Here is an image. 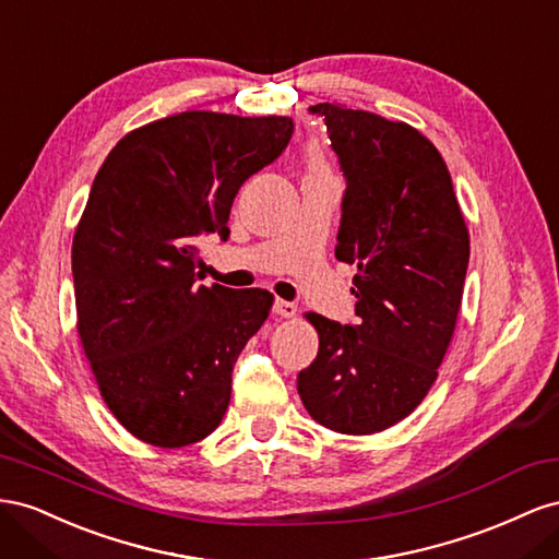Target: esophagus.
<instances>
[{
  "label": "esophagus",
  "mask_w": 559,
  "mask_h": 559,
  "mask_svg": "<svg viewBox=\"0 0 559 559\" xmlns=\"http://www.w3.org/2000/svg\"><path fill=\"white\" fill-rule=\"evenodd\" d=\"M274 313L281 318H295L297 316V307L293 301H285V299H276L274 301Z\"/></svg>",
  "instance_id": "esophagus-1"
}]
</instances>
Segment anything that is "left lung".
<instances>
[{
    "mask_svg": "<svg viewBox=\"0 0 559 559\" xmlns=\"http://www.w3.org/2000/svg\"><path fill=\"white\" fill-rule=\"evenodd\" d=\"M346 178L334 258L358 266L356 325L318 313V356L297 377L311 417L346 436L379 433L417 407L448 354L471 238L433 142L403 121L321 103Z\"/></svg>",
    "mask_w": 559,
    "mask_h": 559,
    "instance_id": "left-lung-1",
    "label": "left lung"
}]
</instances>
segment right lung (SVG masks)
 <instances>
[{
    "instance_id": "1",
    "label": "right lung",
    "mask_w": 559,
    "mask_h": 559,
    "mask_svg": "<svg viewBox=\"0 0 559 559\" xmlns=\"http://www.w3.org/2000/svg\"><path fill=\"white\" fill-rule=\"evenodd\" d=\"M290 117L180 111L123 135L72 241L76 330L103 401L154 448L211 436L274 295L199 285L197 238L229 236L241 185L288 147Z\"/></svg>"
}]
</instances>
